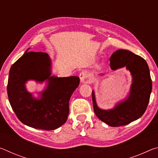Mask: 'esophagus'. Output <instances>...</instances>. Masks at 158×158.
<instances>
[{"mask_svg": "<svg viewBox=\"0 0 158 158\" xmlns=\"http://www.w3.org/2000/svg\"><path fill=\"white\" fill-rule=\"evenodd\" d=\"M90 76V73L89 71H82L81 73L79 74V78H80V81L81 82H84L85 80H86L88 78H89Z\"/></svg>", "mask_w": 158, "mask_h": 158, "instance_id": "esophagus-1", "label": "esophagus"}]
</instances>
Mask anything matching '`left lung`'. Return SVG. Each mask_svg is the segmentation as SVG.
I'll list each match as a JSON object with an SVG mask.
<instances>
[{
  "label": "left lung",
  "instance_id": "1",
  "mask_svg": "<svg viewBox=\"0 0 158 158\" xmlns=\"http://www.w3.org/2000/svg\"><path fill=\"white\" fill-rule=\"evenodd\" d=\"M110 67L115 70L126 67L132 77L128 97L112 109L104 110L98 106L92 91L93 109L102 121L111 127H119L136 121L144 114L149 102L152 81L149 68L143 58L127 50L118 49L111 55Z\"/></svg>",
  "mask_w": 158,
  "mask_h": 158
}]
</instances>
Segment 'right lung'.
<instances>
[{
    "label": "right lung",
    "mask_w": 158,
    "mask_h": 158,
    "mask_svg": "<svg viewBox=\"0 0 158 158\" xmlns=\"http://www.w3.org/2000/svg\"><path fill=\"white\" fill-rule=\"evenodd\" d=\"M23 53L10 69L7 82L9 102L16 116L29 127L45 130L57 129L66 122L69 101L78 87L79 77H57L52 74V61L43 52ZM28 80L48 82L41 98H35L25 85Z\"/></svg>",
    "instance_id": "add662e5"
}]
</instances>
